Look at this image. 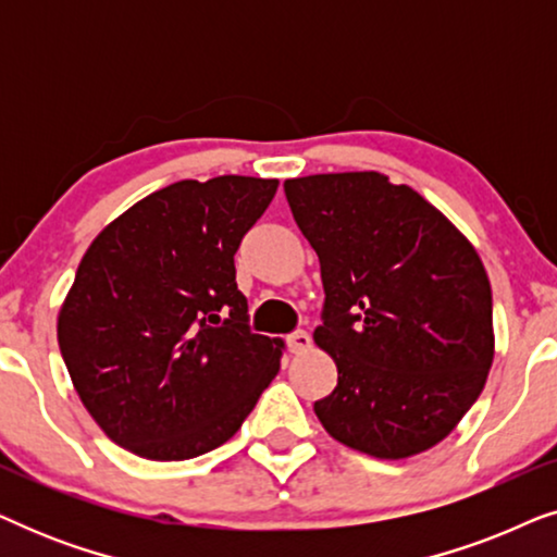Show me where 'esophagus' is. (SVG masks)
<instances>
[{"label":"esophagus","mask_w":557,"mask_h":557,"mask_svg":"<svg viewBox=\"0 0 557 557\" xmlns=\"http://www.w3.org/2000/svg\"><path fill=\"white\" fill-rule=\"evenodd\" d=\"M286 345H288V352L304 355V352H309V349H311V337L307 332H294V334H288V337H286Z\"/></svg>","instance_id":"1"}]
</instances>
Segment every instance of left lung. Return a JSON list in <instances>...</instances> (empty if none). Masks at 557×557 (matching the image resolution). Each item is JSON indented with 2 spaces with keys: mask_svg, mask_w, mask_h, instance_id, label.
Returning a JSON list of instances; mask_svg holds the SVG:
<instances>
[{
  "mask_svg": "<svg viewBox=\"0 0 557 557\" xmlns=\"http://www.w3.org/2000/svg\"><path fill=\"white\" fill-rule=\"evenodd\" d=\"M284 193L322 271L314 342L337 364L317 418L375 459L429 451L474 406L494 360L492 286L476 248L387 174H309L286 180Z\"/></svg>",
  "mask_w": 557,
  "mask_h": 557,
  "instance_id": "left-lung-1",
  "label": "left lung"
}]
</instances>
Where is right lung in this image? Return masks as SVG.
I'll return each mask as SVG.
<instances>
[{"label":"right lung","mask_w":557,"mask_h":557,"mask_svg":"<svg viewBox=\"0 0 557 557\" xmlns=\"http://www.w3.org/2000/svg\"><path fill=\"white\" fill-rule=\"evenodd\" d=\"M278 180L157 189L90 243L58 314L73 387L113 444L185 461L235 436L278 375L284 339L248 330L235 250Z\"/></svg>","instance_id":"add662e5"}]
</instances>
